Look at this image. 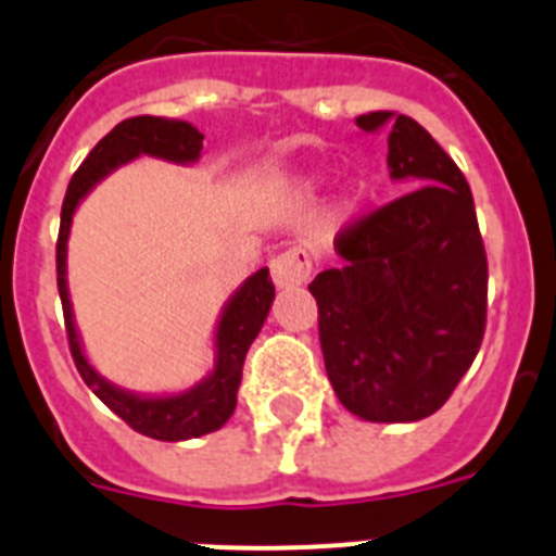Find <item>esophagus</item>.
<instances>
[{"mask_svg": "<svg viewBox=\"0 0 556 556\" xmlns=\"http://www.w3.org/2000/svg\"><path fill=\"white\" fill-rule=\"evenodd\" d=\"M269 273H273V283L278 289L301 287L312 273V258H308L306 250H287L269 262Z\"/></svg>", "mask_w": 556, "mask_h": 556, "instance_id": "esophagus-1", "label": "esophagus"}]
</instances>
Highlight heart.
I'll list each match as a JSON object with an SVG mask.
<instances>
[{"mask_svg":"<svg viewBox=\"0 0 556 556\" xmlns=\"http://www.w3.org/2000/svg\"><path fill=\"white\" fill-rule=\"evenodd\" d=\"M372 194V184L367 178H353L351 184H348L345 194H342V208L348 211V214H353V211L358 208V205L365 203L367 198Z\"/></svg>","mask_w":556,"mask_h":556,"instance_id":"1","label":"heart"}]
</instances>
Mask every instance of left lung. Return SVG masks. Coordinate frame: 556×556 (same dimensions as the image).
<instances>
[{
	"label": "left lung",
	"instance_id": "left-lung-1",
	"mask_svg": "<svg viewBox=\"0 0 556 556\" xmlns=\"http://www.w3.org/2000/svg\"><path fill=\"white\" fill-rule=\"evenodd\" d=\"M356 125H390V178L415 191L339 233L342 264L308 292L342 406L370 424H415L448 401L479 353L488 255L468 180L426 127L390 111Z\"/></svg>",
	"mask_w": 556,
	"mask_h": 556
}]
</instances>
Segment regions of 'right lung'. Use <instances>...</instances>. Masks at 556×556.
I'll use <instances>...</instances> for the list:
<instances>
[{
  "instance_id": "right-lung-1",
  "label": "right lung",
  "mask_w": 556,
  "mask_h": 556,
  "mask_svg": "<svg viewBox=\"0 0 556 556\" xmlns=\"http://www.w3.org/2000/svg\"><path fill=\"white\" fill-rule=\"evenodd\" d=\"M200 150H203V132L191 122L164 119V116H132V119L119 122L94 150L88 152V159L83 161V166L68 184L61 211V236H58V292H61L63 317H66L68 348H72L83 381L130 429L152 437V440H164V443H180V440L211 434V431L223 429L228 417L233 415L236 392L242 384L244 356L262 331L269 306L275 301L269 269L262 267L258 273L244 278L242 287L225 301L217 326H214V365L198 384L180 392L147 395V392H132L113 384L88 362L83 337L77 331L72 298H68V233H72V223H75L83 200L111 172L141 159V155L191 166L200 161Z\"/></svg>"
}]
</instances>
